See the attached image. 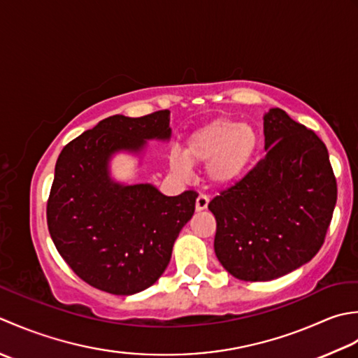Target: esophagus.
<instances>
[{
	"label": "esophagus",
	"instance_id": "1",
	"mask_svg": "<svg viewBox=\"0 0 358 358\" xmlns=\"http://www.w3.org/2000/svg\"><path fill=\"white\" fill-rule=\"evenodd\" d=\"M208 196H206V194H199L198 196V199H196V210L198 211H202V210H206L207 207H208Z\"/></svg>",
	"mask_w": 358,
	"mask_h": 358
}]
</instances>
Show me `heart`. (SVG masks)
Instances as JSON below:
<instances>
[{"mask_svg":"<svg viewBox=\"0 0 358 358\" xmlns=\"http://www.w3.org/2000/svg\"><path fill=\"white\" fill-rule=\"evenodd\" d=\"M261 148L258 131L247 123L216 119L189 134L184 156L171 157V170L182 176L193 165L207 164V178L217 187L235 184L250 169Z\"/></svg>","mask_w":358,"mask_h":358,"instance_id":"heart-1","label":"heart"}]
</instances>
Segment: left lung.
<instances>
[{"label":"left lung","mask_w":358,"mask_h":358,"mask_svg":"<svg viewBox=\"0 0 358 358\" xmlns=\"http://www.w3.org/2000/svg\"><path fill=\"white\" fill-rule=\"evenodd\" d=\"M266 157L208 203L215 253L231 276L272 281L309 262L337 202L326 145L280 108L264 114Z\"/></svg>","instance_id":"8db88e82"}]
</instances>
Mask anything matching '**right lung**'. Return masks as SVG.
<instances>
[{
    "label": "right lung",
    "mask_w": 358,
    "mask_h": 358,
    "mask_svg": "<svg viewBox=\"0 0 358 358\" xmlns=\"http://www.w3.org/2000/svg\"><path fill=\"white\" fill-rule=\"evenodd\" d=\"M170 111L111 115L63 148L48 201V227L80 278L114 295L152 286L171 259L174 241L194 213V192L165 196L152 184L113 176L117 155L143 165L148 142H170Z\"/></svg>",
    "instance_id": "right-lung-1"
}]
</instances>
